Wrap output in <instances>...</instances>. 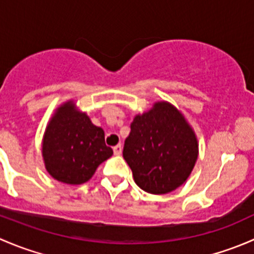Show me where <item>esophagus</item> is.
<instances>
[{
	"label": "esophagus",
	"instance_id": "obj_1",
	"mask_svg": "<svg viewBox=\"0 0 254 254\" xmlns=\"http://www.w3.org/2000/svg\"><path fill=\"white\" fill-rule=\"evenodd\" d=\"M113 151H114V155L119 156L120 153H122V151H123V146L119 143V145H117V146H114V147H113Z\"/></svg>",
	"mask_w": 254,
	"mask_h": 254
}]
</instances>
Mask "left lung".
<instances>
[{"label":"left lung","instance_id":"1","mask_svg":"<svg viewBox=\"0 0 254 254\" xmlns=\"http://www.w3.org/2000/svg\"><path fill=\"white\" fill-rule=\"evenodd\" d=\"M123 156L134 181L151 194H167L188 179L199 155L195 131L183 113L167 101L135 115Z\"/></svg>","mask_w":254,"mask_h":254}]
</instances>
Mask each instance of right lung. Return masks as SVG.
I'll return each mask as SVG.
<instances>
[{
	"instance_id": "1",
	"label": "right lung",
	"mask_w": 254,
	"mask_h": 254,
	"mask_svg": "<svg viewBox=\"0 0 254 254\" xmlns=\"http://www.w3.org/2000/svg\"><path fill=\"white\" fill-rule=\"evenodd\" d=\"M112 155L103 129L79 111L73 99L55 109L42 141L45 170L54 179L73 186L86 183Z\"/></svg>"
}]
</instances>
